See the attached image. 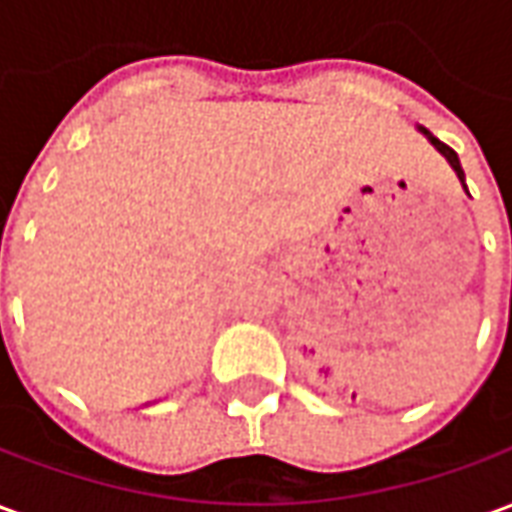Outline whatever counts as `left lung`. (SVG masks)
Segmentation results:
<instances>
[{"mask_svg":"<svg viewBox=\"0 0 512 512\" xmlns=\"http://www.w3.org/2000/svg\"><path fill=\"white\" fill-rule=\"evenodd\" d=\"M417 131L422 136H425V139H428L430 145L436 147V150H439L441 156L447 158V164H450L452 167V172H455V175H458V180H461V186H463V191H466V194H469V189H466V175H463V169H461V158H458V153H455V150H452L450 145H444V142H439V139H436V136L430 134L428 128H422V126H417Z\"/></svg>","mask_w":512,"mask_h":512,"instance_id":"1","label":"left lung"}]
</instances>
